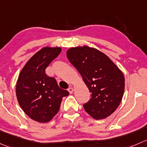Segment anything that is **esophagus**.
<instances>
[{
    "label": "esophagus",
    "mask_w": 147,
    "mask_h": 147,
    "mask_svg": "<svg viewBox=\"0 0 147 147\" xmlns=\"http://www.w3.org/2000/svg\"><path fill=\"white\" fill-rule=\"evenodd\" d=\"M67 90H68V92H69V94H72V92H74V89L72 87H69L68 89H67Z\"/></svg>",
    "instance_id": "obj_1"
}]
</instances>
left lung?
Returning a JSON list of instances; mask_svg holds the SVG:
<instances>
[{"mask_svg":"<svg viewBox=\"0 0 147 147\" xmlns=\"http://www.w3.org/2000/svg\"><path fill=\"white\" fill-rule=\"evenodd\" d=\"M66 54L92 94L90 100L83 105L86 112L96 120L111 115L124 93L122 71L106 54L88 46L70 48Z\"/></svg>","mask_w":147,"mask_h":147,"instance_id":"1","label":"left lung"}]
</instances>
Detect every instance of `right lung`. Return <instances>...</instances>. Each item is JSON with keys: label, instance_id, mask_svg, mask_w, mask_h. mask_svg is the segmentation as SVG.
<instances>
[{"label": "right lung", "instance_id": "obj_1", "mask_svg": "<svg viewBox=\"0 0 147 147\" xmlns=\"http://www.w3.org/2000/svg\"><path fill=\"white\" fill-rule=\"evenodd\" d=\"M61 52L60 47H44L25 64L18 77L16 96L23 111L32 120L48 123L58 113L62 99L69 95L45 69Z\"/></svg>", "mask_w": 147, "mask_h": 147}]
</instances>
